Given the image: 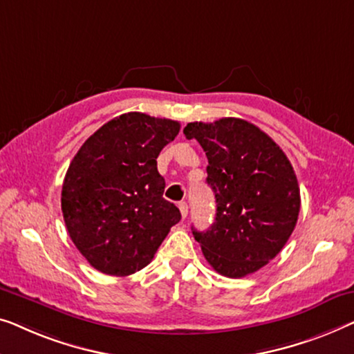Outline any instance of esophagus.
Masks as SVG:
<instances>
[{
	"label": "esophagus",
	"instance_id": "obj_1",
	"mask_svg": "<svg viewBox=\"0 0 354 354\" xmlns=\"http://www.w3.org/2000/svg\"><path fill=\"white\" fill-rule=\"evenodd\" d=\"M178 207H179V212H181V216L186 218L187 216V210H189L187 203L186 202H179Z\"/></svg>",
	"mask_w": 354,
	"mask_h": 354
}]
</instances>
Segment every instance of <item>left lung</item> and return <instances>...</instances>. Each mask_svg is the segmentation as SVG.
<instances>
[{
    "label": "left lung",
    "instance_id": "left-lung-1",
    "mask_svg": "<svg viewBox=\"0 0 354 354\" xmlns=\"http://www.w3.org/2000/svg\"><path fill=\"white\" fill-rule=\"evenodd\" d=\"M208 158L207 183L216 216L207 231L192 229L210 266L243 277L268 265L295 229L300 187L282 149L242 118L192 122L184 128Z\"/></svg>",
    "mask_w": 354,
    "mask_h": 354
}]
</instances>
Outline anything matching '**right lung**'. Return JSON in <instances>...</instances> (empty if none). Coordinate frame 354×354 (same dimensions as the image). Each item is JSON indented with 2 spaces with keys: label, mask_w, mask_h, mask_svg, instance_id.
Masks as SVG:
<instances>
[{
  "label": "right lung",
  "mask_w": 354,
  "mask_h": 354,
  "mask_svg": "<svg viewBox=\"0 0 354 354\" xmlns=\"http://www.w3.org/2000/svg\"><path fill=\"white\" fill-rule=\"evenodd\" d=\"M179 123L141 112L112 118L91 134L71 162L62 184L68 236L94 270L129 276L152 261L181 220L163 198L157 157Z\"/></svg>",
  "instance_id": "1"
}]
</instances>
